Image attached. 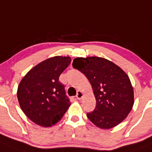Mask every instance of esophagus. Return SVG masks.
<instances>
[{
	"label": "esophagus",
	"mask_w": 152,
	"mask_h": 152,
	"mask_svg": "<svg viewBox=\"0 0 152 152\" xmlns=\"http://www.w3.org/2000/svg\"><path fill=\"white\" fill-rule=\"evenodd\" d=\"M76 97H77V99H79V100H80V99H82V98H83V92H82V91H77V95H76Z\"/></svg>",
	"instance_id": "obj_1"
}]
</instances>
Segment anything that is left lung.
I'll list each match as a JSON object with an SVG mask.
<instances>
[{
  "label": "left lung",
  "instance_id": "obj_1",
  "mask_svg": "<svg viewBox=\"0 0 152 152\" xmlns=\"http://www.w3.org/2000/svg\"><path fill=\"white\" fill-rule=\"evenodd\" d=\"M72 66L90 82L96 107L87 113L98 128L110 129L125 120L134 103V89L128 75L113 62L99 57H77Z\"/></svg>",
  "mask_w": 152,
  "mask_h": 152
}]
</instances>
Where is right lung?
<instances>
[{"mask_svg":"<svg viewBox=\"0 0 152 152\" xmlns=\"http://www.w3.org/2000/svg\"><path fill=\"white\" fill-rule=\"evenodd\" d=\"M70 63L69 57H50L30 69L20 82L17 90L20 107L37 125L45 128L55 125L70 107L64 85L59 81Z\"/></svg>","mask_w":152,"mask_h":152,"instance_id":"obj_1","label":"right lung"}]
</instances>
